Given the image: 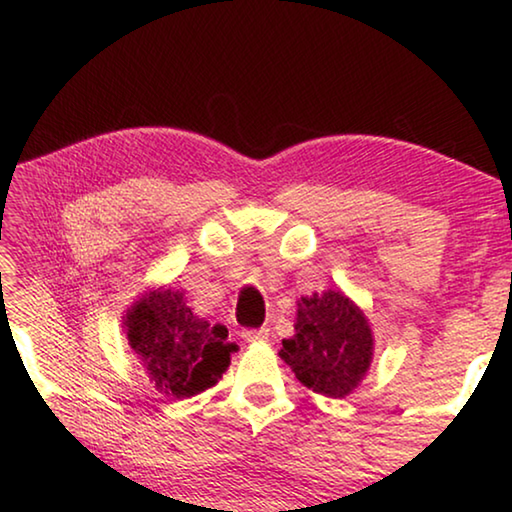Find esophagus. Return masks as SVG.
Segmentation results:
<instances>
[{"label": "esophagus", "instance_id": "34e87169", "mask_svg": "<svg viewBox=\"0 0 512 512\" xmlns=\"http://www.w3.org/2000/svg\"><path fill=\"white\" fill-rule=\"evenodd\" d=\"M269 335H271L269 328H253V330L241 332V337L246 339V342H269Z\"/></svg>", "mask_w": 512, "mask_h": 512}]
</instances>
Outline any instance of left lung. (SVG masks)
<instances>
[{"label":"left lung","mask_w":512,"mask_h":512,"mask_svg":"<svg viewBox=\"0 0 512 512\" xmlns=\"http://www.w3.org/2000/svg\"><path fill=\"white\" fill-rule=\"evenodd\" d=\"M296 335L282 339L280 358L307 389L344 399L367 376L373 332L367 316L342 291L300 298Z\"/></svg>","instance_id":"left-lung-1"}]
</instances>
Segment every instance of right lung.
<instances>
[{
	"label": "right lung",
	"mask_w": 512,
	"mask_h": 512,
	"mask_svg": "<svg viewBox=\"0 0 512 512\" xmlns=\"http://www.w3.org/2000/svg\"><path fill=\"white\" fill-rule=\"evenodd\" d=\"M127 342L159 392L189 399L223 376L237 344L225 342L227 328L193 316L177 289L143 294L123 316Z\"/></svg>",
	"instance_id": "1"
}]
</instances>
